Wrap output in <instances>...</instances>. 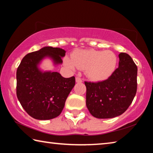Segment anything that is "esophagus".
I'll list each match as a JSON object with an SVG mask.
<instances>
[{"mask_svg":"<svg viewBox=\"0 0 153 153\" xmlns=\"http://www.w3.org/2000/svg\"><path fill=\"white\" fill-rule=\"evenodd\" d=\"M76 82L77 83H82V79L80 78V77H76Z\"/></svg>","mask_w":153,"mask_h":153,"instance_id":"34e87169","label":"esophagus"}]
</instances>
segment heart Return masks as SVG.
<instances>
[{
    "instance_id": "b5f03b06",
    "label": "heart",
    "mask_w": 153,
    "mask_h": 153,
    "mask_svg": "<svg viewBox=\"0 0 153 153\" xmlns=\"http://www.w3.org/2000/svg\"><path fill=\"white\" fill-rule=\"evenodd\" d=\"M64 63L71 71L76 67L85 69L86 76L93 81H102L115 70L117 56L111 51L79 50L72 54L71 60L68 57L65 59Z\"/></svg>"
}]
</instances>
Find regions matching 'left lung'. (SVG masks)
<instances>
[{"label": "left lung", "instance_id": "1", "mask_svg": "<svg viewBox=\"0 0 153 153\" xmlns=\"http://www.w3.org/2000/svg\"><path fill=\"white\" fill-rule=\"evenodd\" d=\"M119 67L107 79L97 83L85 82L86 107L96 118L121 115L132 102L137 90L138 68L129 55H119Z\"/></svg>", "mask_w": 153, "mask_h": 153}]
</instances>
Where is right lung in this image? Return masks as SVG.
<instances>
[{
  "instance_id": "1",
  "label": "right lung",
  "mask_w": 153,
  "mask_h": 153,
  "mask_svg": "<svg viewBox=\"0 0 153 153\" xmlns=\"http://www.w3.org/2000/svg\"><path fill=\"white\" fill-rule=\"evenodd\" d=\"M66 51L45 46L23 58L17 70V97L31 117L39 120L55 118L76 84L75 77L65 78L56 71H44L40 65L50 59L55 66L63 63Z\"/></svg>"
}]
</instances>
